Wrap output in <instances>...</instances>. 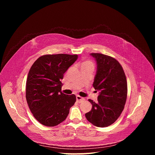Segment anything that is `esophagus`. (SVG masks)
I'll return each mask as SVG.
<instances>
[{"label":"esophagus","mask_w":155,"mask_h":155,"mask_svg":"<svg viewBox=\"0 0 155 155\" xmlns=\"http://www.w3.org/2000/svg\"><path fill=\"white\" fill-rule=\"evenodd\" d=\"M76 99H77V101L78 103H80V102H81V101H83L84 100V99L83 97H81V96H78V95H77V96H76Z\"/></svg>","instance_id":"esophagus-1"}]
</instances>
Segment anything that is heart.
<instances>
[{"label":"heart","mask_w":155,"mask_h":155,"mask_svg":"<svg viewBox=\"0 0 155 155\" xmlns=\"http://www.w3.org/2000/svg\"><path fill=\"white\" fill-rule=\"evenodd\" d=\"M86 66H93V64L91 61L86 60L82 62L81 67H86Z\"/></svg>","instance_id":"heart-1"}]
</instances>
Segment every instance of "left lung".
<instances>
[{"instance_id":"1","label":"left lung","mask_w":155,"mask_h":155,"mask_svg":"<svg viewBox=\"0 0 155 155\" xmlns=\"http://www.w3.org/2000/svg\"><path fill=\"white\" fill-rule=\"evenodd\" d=\"M90 54L97 64L93 87L99 94L97 102L88 100L92 108L85 117L96 126L107 127L115 122L124 109L127 93L126 78L121 65L115 58L101 53Z\"/></svg>"}]
</instances>
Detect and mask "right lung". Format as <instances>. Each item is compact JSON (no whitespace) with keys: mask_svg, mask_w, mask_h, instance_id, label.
Listing matches in <instances>:
<instances>
[{"mask_svg":"<svg viewBox=\"0 0 155 155\" xmlns=\"http://www.w3.org/2000/svg\"><path fill=\"white\" fill-rule=\"evenodd\" d=\"M77 58V54L43 55L31 68L26 81V101L33 116L43 125L51 127L62 123L74 105L75 96L62 93L61 81Z\"/></svg>","mask_w":155,"mask_h":155,"instance_id":"obj_1","label":"right lung"}]
</instances>
